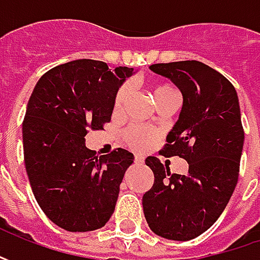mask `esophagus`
<instances>
[{"label":"esophagus","instance_id":"obj_1","mask_svg":"<svg viewBox=\"0 0 260 260\" xmlns=\"http://www.w3.org/2000/svg\"><path fill=\"white\" fill-rule=\"evenodd\" d=\"M145 160H143V157H140V156H136L135 157V164L136 165H142Z\"/></svg>","mask_w":260,"mask_h":260}]
</instances>
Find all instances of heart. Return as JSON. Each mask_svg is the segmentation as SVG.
Segmentation results:
<instances>
[{
  "label": "heart",
  "mask_w": 260,
  "mask_h": 260,
  "mask_svg": "<svg viewBox=\"0 0 260 260\" xmlns=\"http://www.w3.org/2000/svg\"><path fill=\"white\" fill-rule=\"evenodd\" d=\"M168 91H172V88H169V86L166 85L155 86V88H153V100H155L156 96L168 92ZM128 94H130V86L128 85H123L118 89V92L115 95L114 100L115 111H118V110L123 107V104H124V101L127 100ZM123 137H124L125 145L128 146L130 149H133L136 152H143V150H146L149 146L155 142L156 133L153 130H150V128H146V127L132 125V127H128V128L125 130Z\"/></svg>",
  "instance_id": "obj_1"
}]
</instances>
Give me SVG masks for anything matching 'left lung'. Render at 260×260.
<instances>
[{
	"instance_id": "1",
	"label": "left lung",
	"mask_w": 260,
	"mask_h": 260,
	"mask_svg": "<svg viewBox=\"0 0 260 260\" xmlns=\"http://www.w3.org/2000/svg\"><path fill=\"white\" fill-rule=\"evenodd\" d=\"M150 71L182 94L162 153L184 157L188 172L171 175L169 166L149 156L155 182L143 195V213L155 235L186 242L214 224L235 191L245 142L239 96L220 72L198 60L155 63Z\"/></svg>"
}]
</instances>
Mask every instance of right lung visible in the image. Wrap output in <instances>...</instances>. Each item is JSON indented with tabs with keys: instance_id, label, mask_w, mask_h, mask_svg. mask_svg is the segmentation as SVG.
I'll use <instances>...</instances> for the list:
<instances>
[{
	"instance_id": "right-lung-1",
	"label": "right lung",
	"mask_w": 260,
	"mask_h": 260,
	"mask_svg": "<svg viewBox=\"0 0 260 260\" xmlns=\"http://www.w3.org/2000/svg\"><path fill=\"white\" fill-rule=\"evenodd\" d=\"M133 68L78 59L56 66L36 84L23 121L25 171L40 208L68 232L104 227L115 208L127 168L125 149L95 156L88 128L111 120L115 95Z\"/></svg>"
}]
</instances>
